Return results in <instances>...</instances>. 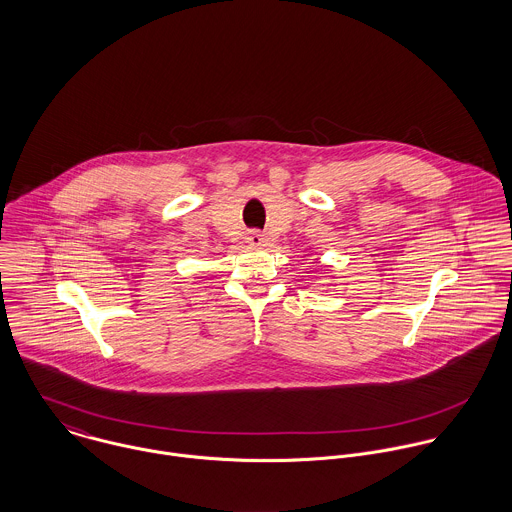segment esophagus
Listing matches in <instances>:
<instances>
[{"label": "esophagus", "mask_w": 512, "mask_h": 512, "mask_svg": "<svg viewBox=\"0 0 512 512\" xmlns=\"http://www.w3.org/2000/svg\"><path fill=\"white\" fill-rule=\"evenodd\" d=\"M252 246H260L264 242V234L260 230H250L248 232V238H246Z\"/></svg>", "instance_id": "esophagus-1"}]
</instances>
